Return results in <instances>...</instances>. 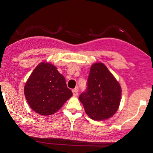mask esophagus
I'll list each match as a JSON object with an SVG mask.
<instances>
[{"instance_id": "34e87169", "label": "esophagus", "mask_w": 153, "mask_h": 153, "mask_svg": "<svg viewBox=\"0 0 153 153\" xmlns=\"http://www.w3.org/2000/svg\"><path fill=\"white\" fill-rule=\"evenodd\" d=\"M78 91H79V88H75L74 89L72 90V93H73V95L74 96H76L78 95Z\"/></svg>"}]
</instances>
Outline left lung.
I'll return each mask as SVG.
<instances>
[{"label":"left lung","mask_w":153,"mask_h":153,"mask_svg":"<svg viewBox=\"0 0 153 153\" xmlns=\"http://www.w3.org/2000/svg\"><path fill=\"white\" fill-rule=\"evenodd\" d=\"M121 87L102 62L92 65L86 91L79 96L88 116L94 120H103L116 114L120 105Z\"/></svg>","instance_id":"obj_1"}]
</instances>
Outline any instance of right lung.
<instances>
[{"mask_svg": "<svg viewBox=\"0 0 153 153\" xmlns=\"http://www.w3.org/2000/svg\"><path fill=\"white\" fill-rule=\"evenodd\" d=\"M24 94L30 107L42 116L55 114L72 96L65 77L48 62L35 68L25 84Z\"/></svg>", "mask_w": 153, "mask_h": 153, "instance_id": "obj_1", "label": "right lung"}]
</instances>
